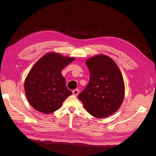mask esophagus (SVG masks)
<instances>
[{
	"label": "esophagus",
	"instance_id": "obj_1",
	"mask_svg": "<svg viewBox=\"0 0 156 156\" xmlns=\"http://www.w3.org/2000/svg\"><path fill=\"white\" fill-rule=\"evenodd\" d=\"M79 90L78 89H75V90H73V96H77L78 94H79Z\"/></svg>",
	"mask_w": 156,
	"mask_h": 156
}]
</instances>
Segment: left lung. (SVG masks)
<instances>
[{
  "label": "left lung",
  "instance_id": "obj_1",
  "mask_svg": "<svg viewBox=\"0 0 156 156\" xmlns=\"http://www.w3.org/2000/svg\"><path fill=\"white\" fill-rule=\"evenodd\" d=\"M86 64L90 80L78 98L92 116L105 118L115 113L124 100L125 88L120 71L114 60L100 55L88 59Z\"/></svg>",
  "mask_w": 156,
  "mask_h": 156
}]
</instances>
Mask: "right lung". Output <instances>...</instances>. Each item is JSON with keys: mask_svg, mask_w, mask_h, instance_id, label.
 I'll return each mask as SVG.
<instances>
[{"mask_svg": "<svg viewBox=\"0 0 156 156\" xmlns=\"http://www.w3.org/2000/svg\"><path fill=\"white\" fill-rule=\"evenodd\" d=\"M74 59L49 53L34 65L25 79V90L28 101L34 109L45 114L53 112L72 95L61 71Z\"/></svg>", "mask_w": 156, "mask_h": 156, "instance_id": "right-lung-1", "label": "right lung"}]
</instances>
